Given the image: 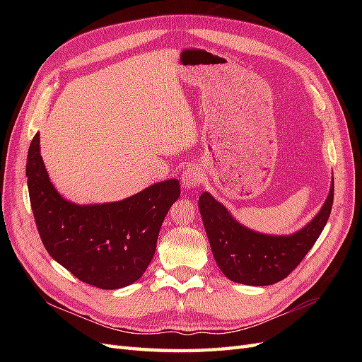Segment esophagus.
<instances>
[{
  "mask_svg": "<svg viewBox=\"0 0 362 362\" xmlns=\"http://www.w3.org/2000/svg\"><path fill=\"white\" fill-rule=\"evenodd\" d=\"M181 181H182L184 189L187 190L198 189L199 185L205 181V172L199 166H189L182 170Z\"/></svg>",
  "mask_w": 362,
  "mask_h": 362,
  "instance_id": "obj_1",
  "label": "esophagus"
}]
</instances>
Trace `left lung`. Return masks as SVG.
Listing matches in <instances>:
<instances>
[{
  "mask_svg": "<svg viewBox=\"0 0 362 362\" xmlns=\"http://www.w3.org/2000/svg\"><path fill=\"white\" fill-rule=\"evenodd\" d=\"M198 204L208 242L223 275L246 286H272L300 264L322 234L332 210L334 181L319 214L291 235L250 231L206 192L199 196Z\"/></svg>",
  "mask_w": 362,
  "mask_h": 362,
  "instance_id": "obj_1",
  "label": "left lung"
}]
</instances>
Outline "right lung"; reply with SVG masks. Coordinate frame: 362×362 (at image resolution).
I'll list each match as a JSON object with an SVG mask.
<instances>
[{"mask_svg": "<svg viewBox=\"0 0 362 362\" xmlns=\"http://www.w3.org/2000/svg\"><path fill=\"white\" fill-rule=\"evenodd\" d=\"M39 151L36 134L28 149L27 182L48 254L98 288L116 290L136 282L156 254L164 217L180 198L178 180L157 182L119 202L76 205L54 189Z\"/></svg>", "mask_w": 362, "mask_h": 362, "instance_id": "1", "label": "right lung"}]
</instances>
